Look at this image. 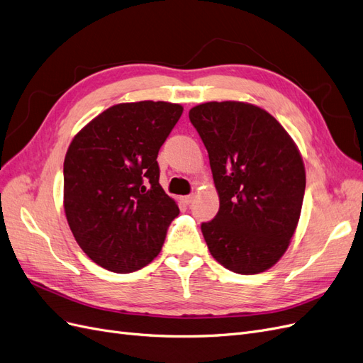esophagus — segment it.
Returning a JSON list of instances; mask_svg holds the SVG:
<instances>
[{
    "mask_svg": "<svg viewBox=\"0 0 363 363\" xmlns=\"http://www.w3.org/2000/svg\"><path fill=\"white\" fill-rule=\"evenodd\" d=\"M194 194H186V196H182L181 201L185 203V205H190L193 201H194Z\"/></svg>",
    "mask_w": 363,
    "mask_h": 363,
    "instance_id": "1",
    "label": "esophagus"
}]
</instances>
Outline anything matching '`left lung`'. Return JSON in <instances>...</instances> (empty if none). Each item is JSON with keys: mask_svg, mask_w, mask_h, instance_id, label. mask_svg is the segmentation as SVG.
Wrapping results in <instances>:
<instances>
[{"mask_svg": "<svg viewBox=\"0 0 363 363\" xmlns=\"http://www.w3.org/2000/svg\"><path fill=\"white\" fill-rule=\"evenodd\" d=\"M189 116L220 199L214 220L202 223L208 249L233 273H262L282 258L298 225L306 186L300 150L258 105L213 101Z\"/></svg>", "mask_w": 363, "mask_h": 363, "instance_id": "obj_1", "label": "left lung"}]
</instances>
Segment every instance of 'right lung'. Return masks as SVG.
<instances>
[{"instance_id": "obj_1", "label": "right lung", "mask_w": 363, "mask_h": 363, "mask_svg": "<svg viewBox=\"0 0 363 363\" xmlns=\"http://www.w3.org/2000/svg\"><path fill=\"white\" fill-rule=\"evenodd\" d=\"M184 108L164 101L116 104L71 142L63 205L78 245L114 273H133L161 252L179 208L160 185L158 150Z\"/></svg>"}]
</instances>
